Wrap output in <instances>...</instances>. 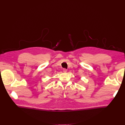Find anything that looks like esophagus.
<instances>
[{
    "label": "esophagus",
    "instance_id": "obj_1",
    "mask_svg": "<svg viewBox=\"0 0 125 125\" xmlns=\"http://www.w3.org/2000/svg\"><path fill=\"white\" fill-rule=\"evenodd\" d=\"M63 72H64V73H66L67 71V70L66 69V68H63Z\"/></svg>",
    "mask_w": 125,
    "mask_h": 125
}]
</instances>
